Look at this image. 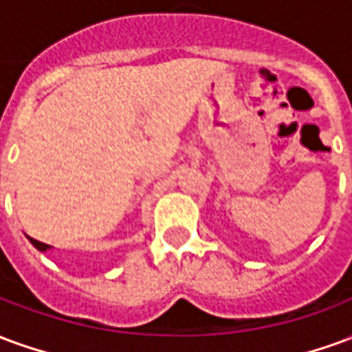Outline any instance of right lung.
Masks as SVG:
<instances>
[{"label": "right lung", "mask_w": 352, "mask_h": 352, "mask_svg": "<svg viewBox=\"0 0 352 352\" xmlns=\"http://www.w3.org/2000/svg\"><path fill=\"white\" fill-rule=\"evenodd\" d=\"M28 239H30V243L34 245V247H35V249H37V251L45 252V251H49V249H50V245L41 243V241H37V239H34V237H28Z\"/></svg>", "instance_id": "1"}]
</instances>
